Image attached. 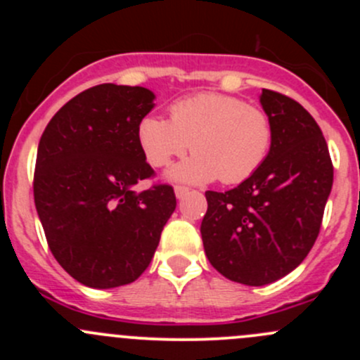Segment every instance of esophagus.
I'll return each mask as SVG.
<instances>
[{"label":"esophagus","mask_w":360,"mask_h":360,"mask_svg":"<svg viewBox=\"0 0 360 360\" xmlns=\"http://www.w3.org/2000/svg\"><path fill=\"white\" fill-rule=\"evenodd\" d=\"M174 191H176V197L179 198V200H183V198L190 193V190H188L186 186H176L174 188Z\"/></svg>","instance_id":"obj_1"}]
</instances>
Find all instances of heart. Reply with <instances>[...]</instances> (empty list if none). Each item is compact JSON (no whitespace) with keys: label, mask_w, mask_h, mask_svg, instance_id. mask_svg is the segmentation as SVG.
<instances>
[{"label":"heart","mask_w":360,"mask_h":360,"mask_svg":"<svg viewBox=\"0 0 360 360\" xmlns=\"http://www.w3.org/2000/svg\"><path fill=\"white\" fill-rule=\"evenodd\" d=\"M137 141L153 167L167 165L188 148L191 157L167 170L179 183L224 184L249 179L270 153L274 129L268 115L237 97L195 94L170 106V122L148 115L137 125Z\"/></svg>","instance_id":"1"}]
</instances>
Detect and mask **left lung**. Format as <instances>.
<instances>
[{"instance_id":"1","label":"left lung","mask_w":360,"mask_h":360,"mask_svg":"<svg viewBox=\"0 0 360 360\" xmlns=\"http://www.w3.org/2000/svg\"><path fill=\"white\" fill-rule=\"evenodd\" d=\"M259 103L274 129L270 153L233 190L205 191L200 226L210 264L256 288L285 277L307 257L333 188L328 144L310 112L266 89Z\"/></svg>"}]
</instances>
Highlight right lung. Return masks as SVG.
Returning a JSON list of instances; mask_svg holds the SVG:
<instances>
[{
	"instance_id": "obj_1",
	"label": "right lung",
	"mask_w": 360,
	"mask_h": 360,
	"mask_svg": "<svg viewBox=\"0 0 360 360\" xmlns=\"http://www.w3.org/2000/svg\"><path fill=\"white\" fill-rule=\"evenodd\" d=\"M153 108L144 86L103 83L64 104L39 139L36 210L53 257L86 288L139 278L176 210L172 186L134 191L153 176L137 141Z\"/></svg>"
}]
</instances>
